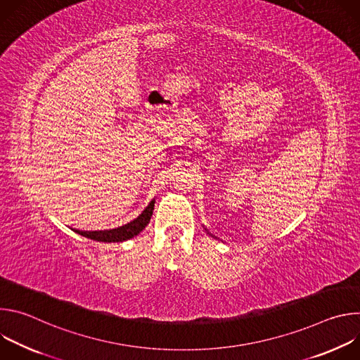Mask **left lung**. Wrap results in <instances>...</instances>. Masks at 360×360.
Returning a JSON list of instances; mask_svg holds the SVG:
<instances>
[{"instance_id": "left-lung-1", "label": "left lung", "mask_w": 360, "mask_h": 360, "mask_svg": "<svg viewBox=\"0 0 360 360\" xmlns=\"http://www.w3.org/2000/svg\"><path fill=\"white\" fill-rule=\"evenodd\" d=\"M205 231H207V229H205Z\"/></svg>"}]
</instances>
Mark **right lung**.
<instances>
[{"label":"right lung","mask_w":360,"mask_h":360,"mask_svg":"<svg viewBox=\"0 0 360 360\" xmlns=\"http://www.w3.org/2000/svg\"><path fill=\"white\" fill-rule=\"evenodd\" d=\"M153 205H155V200H150V203L143 210V212L134 221H131L127 225H122L115 229L110 231H78L75 229L77 233L98 240V242H124L128 240L134 236H136L139 232L145 229V226L149 224L152 212H153Z\"/></svg>","instance_id":"obj_1"}]
</instances>
